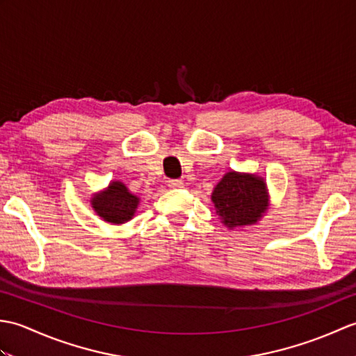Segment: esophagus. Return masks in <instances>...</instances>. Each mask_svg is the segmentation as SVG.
<instances>
[{"instance_id": "esophagus-1", "label": "esophagus", "mask_w": 356, "mask_h": 356, "mask_svg": "<svg viewBox=\"0 0 356 356\" xmlns=\"http://www.w3.org/2000/svg\"><path fill=\"white\" fill-rule=\"evenodd\" d=\"M168 186L170 188H184V180L171 179V180H168Z\"/></svg>"}]
</instances>
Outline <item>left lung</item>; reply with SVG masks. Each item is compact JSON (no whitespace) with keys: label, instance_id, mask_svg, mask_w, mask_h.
<instances>
[{"label":"left lung","instance_id":"obj_1","mask_svg":"<svg viewBox=\"0 0 356 356\" xmlns=\"http://www.w3.org/2000/svg\"><path fill=\"white\" fill-rule=\"evenodd\" d=\"M216 214L229 229L254 225L269 207L266 182L257 174L226 172L211 195Z\"/></svg>","mask_w":356,"mask_h":356}]
</instances>
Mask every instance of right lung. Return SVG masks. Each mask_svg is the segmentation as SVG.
<instances>
[{
  "label": "right lung",
  "mask_w": 356,
  "mask_h": 356,
  "mask_svg": "<svg viewBox=\"0 0 356 356\" xmlns=\"http://www.w3.org/2000/svg\"><path fill=\"white\" fill-rule=\"evenodd\" d=\"M139 205L138 195L131 194L122 182H110L104 191L92 197V208L104 222L122 225L131 220Z\"/></svg>",
  "instance_id": "right-lung-1"
}]
</instances>
